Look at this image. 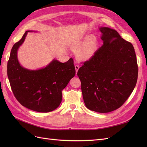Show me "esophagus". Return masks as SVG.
<instances>
[{
    "label": "esophagus",
    "instance_id": "esophagus-1",
    "mask_svg": "<svg viewBox=\"0 0 147 147\" xmlns=\"http://www.w3.org/2000/svg\"><path fill=\"white\" fill-rule=\"evenodd\" d=\"M75 70H76V74H77L78 69H79V68H80V66L78 65H75Z\"/></svg>",
    "mask_w": 147,
    "mask_h": 147
}]
</instances>
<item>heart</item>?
<instances>
[{
	"label": "heart",
	"mask_w": 147,
	"mask_h": 147,
	"mask_svg": "<svg viewBox=\"0 0 147 147\" xmlns=\"http://www.w3.org/2000/svg\"><path fill=\"white\" fill-rule=\"evenodd\" d=\"M80 46L81 47L80 48L77 54L78 58L84 61L88 60L94 56L97 51V39L93 35H90L86 37L82 42H76L74 45V47L75 48H78Z\"/></svg>",
	"instance_id": "1"
}]
</instances>
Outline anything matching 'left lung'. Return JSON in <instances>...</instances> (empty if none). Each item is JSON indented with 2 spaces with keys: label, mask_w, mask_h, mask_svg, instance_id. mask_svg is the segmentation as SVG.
I'll return each instance as SVG.
<instances>
[{
  "label": "left lung",
  "mask_w": 147,
  "mask_h": 147,
  "mask_svg": "<svg viewBox=\"0 0 147 147\" xmlns=\"http://www.w3.org/2000/svg\"><path fill=\"white\" fill-rule=\"evenodd\" d=\"M103 45L84 62L77 75L86 107L99 113L119 108L134 90L138 65L132 43L116 30L100 28Z\"/></svg>",
  "instance_id": "left-lung-1"
}]
</instances>
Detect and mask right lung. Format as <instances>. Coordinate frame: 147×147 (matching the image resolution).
Wrapping results in <instances>:
<instances>
[{
  "label": "right lung",
  "mask_w": 147,
  "mask_h": 147,
  "mask_svg": "<svg viewBox=\"0 0 147 147\" xmlns=\"http://www.w3.org/2000/svg\"><path fill=\"white\" fill-rule=\"evenodd\" d=\"M26 31L13 46L7 63V75L13 94L25 107L47 113L58 107L62 91L75 75L72 58L63 63L54 59L45 68L30 70L22 67L17 57L18 48L24 41Z\"/></svg>",
  "instance_id": "right-lung-1"
}]
</instances>
